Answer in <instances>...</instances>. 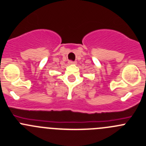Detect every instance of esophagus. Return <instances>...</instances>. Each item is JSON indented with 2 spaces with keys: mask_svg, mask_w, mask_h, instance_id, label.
<instances>
[{
  "mask_svg": "<svg viewBox=\"0 0 146 146\" xmlns=\"http://www.w3.org/2000/svg\"><path fill=\"white\" fill-rule=\"evenodd\" d=\"M68 64H69V65H72V64H75V62H72V61H69V62H68Z\"/></svg>",
  "mask_w": 146,
  "mask_h": 146,
  "instance_id": "1",
  "label": "esophagus"
}]
</instances>
